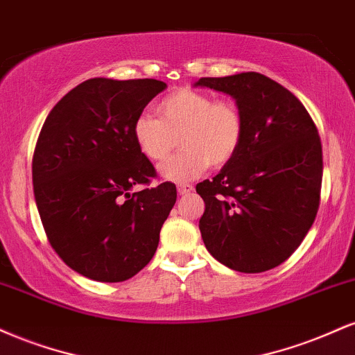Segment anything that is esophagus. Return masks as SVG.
Here are the masks:
<instances>
[{
	"mask_svg": "<svg viewBox=\"0 0 355 355\" xmlns=\"http://www.w3.org/2000/svg\"><path fill=\"white\" fill-rule=\"evenodd\" d=\"M194 191V186H191V184H181V186H178V193H179V196H187V194H191Z\"/></svg>",
	"mask_w": 355,
	"mask_h": 355,
	"instance_id": "obj_1",
	"label": "esophagus"
}]
</instances>
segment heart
Instances as JSON below:
<instances>
[{
	"label": "heart",
	"instance_id": "heart-1",
	"mask_svg": "<svg viewBox=\"0 0 355 355\" xmlns=\"http://www.w3.org/2000/svg\"><path fill=\"white\" fill-rule=\"evenodd\" d=\"M156 111L159 119L137 116L132 136L141 154L153 162L164 161L179 137L182 149L159 168L161 176L168 181H193L211 164L223 168L239 153L244 118L234 101H214L202 91L178 89L162 98Z\"/></svg>",
	"mask_w": 355,
	"mask_h": 355
}]
</instances>
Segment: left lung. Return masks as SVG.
Returning a JSON list of instances; mask_svg holds the SVG:
<instances>
[{
  "instance_id": "8db88e82",
  "label": "left lung",
  "mask_w": 355,
  "mask_h": 355,
  "mask_svg": "<svg viewBox=\"0 0 355 355\" xmlns=\"http://www.w3.org/2000/svg\"><path fill=\"white\" fill-rule=\"evenodd\" d=\"M234 99L244 118L239 153L212 181L199 182L206 249L239 272H264L293 254L314 223L322 182V146L295 96L264 74L201 78Z\"/></svg>"
}]
</instances>
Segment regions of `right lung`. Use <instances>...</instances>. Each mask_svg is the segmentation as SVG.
<instances>
[{
	"label": "right lung",
	"instance_id": "1",
	"mask_svg": "<svg viewBox=\"0 0 355 355\" xmlns=\"http://www.w3.org/2000/svg\"><path fill=\"white\" fill-rule=\"evenodd\" d=\"M166 87L157 79H87L53 107L37 137L33 187L41 223L58 256L87 279L126 281L159 244L176 186L135 191L156 171L132 126Z\"/></svg>",
	"mask_w": 355,
	"mask_h": 355
}]
</instances>
